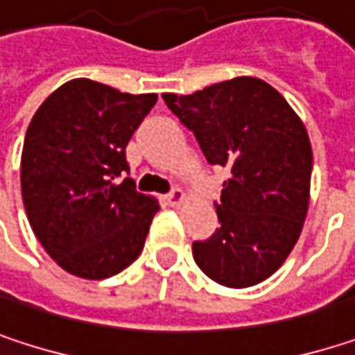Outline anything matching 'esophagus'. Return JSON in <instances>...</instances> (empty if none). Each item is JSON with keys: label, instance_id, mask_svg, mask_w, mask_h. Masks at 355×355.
I'll return each mask as SVG.
<instances>
[{"label": "esophagus", "instance_id": "obj_1", "mask_svg": "<svg viewBox=\"0 0 355 355\" xmlns=\"http://www.w3.org/2000/svg\"><path fill=\"white\" fill-rule=\"evenodd\" d=\"M184 199H187V195H184L180 189H175V191H171V193L166 195V203L173 205V207H178Z\"/></svg>", "mask_w": 355, "mask_h": 355}]
</instances>
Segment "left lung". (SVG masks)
Masks as SVG:
<instances>
[{
	"label": "left lung",
	"mask_w": 355,
	"mask_h": 355,
	"mask_svg": "<svg viewBox=\"0 0 355 355\" xmlns=\"http://www.w3.org/2000/svg\"><path fill=\"white\" fill-rule=\"evenodd\" d=\"M209 164L226 166L220 228L193 243L199 269L226 288L273 275L300 239L311 197L313 148L286 98L259 78H234L187 96L162 94Z\"/></svg>",
	"instance_id": "obj_1"
}]
</instances>
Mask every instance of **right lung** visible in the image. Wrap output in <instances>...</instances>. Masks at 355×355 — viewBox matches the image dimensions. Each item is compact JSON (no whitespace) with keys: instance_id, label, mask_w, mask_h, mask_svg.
<instances>
[{"instance_id":"obj_1","label":"right lung","mask_w":355,"mask_h":355,"mask_svg":"<svg viewBox=\"0 0 355 355\" xmlns=\"http://www.w3.org/2000/svg\"><path fill=\"white\" fill-rule=\"evenodd\" d=\"M156 94H127L86 78L59 86L35 112L22 148V201L38 243L67 273L105 279L144 250L160 209L137 193L125 148Z\"/></svg>"}]
</instances>
